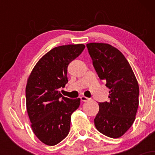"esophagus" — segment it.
Returning <instances> with one entry per match:
<instances>
[{"mask_svg":"<svg viewBox=\"0 0 155 155\" xmlns=\"http://www.w3.org/2000/svg\"><path fill=\"white\" fill-rule=\"evenodd\" d=\"M80 98H81V101H83V102H87V101L90 100V98H88V97H85V96H84V95L81 96V97H80Z\"/></svg>","mask_w":155,"mask_h":155,"instance_id":"obj_1","label":"esophagus"}]
</instances>
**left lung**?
Segmentation results:
<instances>
[{
    "label": "left lung",
    "mask_w": 155,
    "mask_h": 155,
    "mask_svg": "<svg viewBox=\"0 0 155 155\" xmlns=\"http://www.w3.org/2000/svg\"><path fill=\"white\" fill-rule=\"evenodd\" d=\"M87 47L99 78L110 89V101L98 104L95 125L105 136L120 138L136 119L139 95L138 81L128 61L117 48L104 43H90Z\"/></svg>",
    "instance_id": "obj_1"
}]
</instances>
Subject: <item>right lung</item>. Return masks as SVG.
<instances>
[{"label": "right lung", "mask_w": 155, "mask_h": 155, "mask_svg": "<svg viewBox=\"0 0 155 155\" xmlns=\"http://www.w3.org/2000/svg\"><path fill=\"white\" fill-rule=\"evenodd\" d=\"M84 48V44L53 48L38 60L28 79L26 107L32 130L47 145L58 144L70 130L71 117L79 108L80 98L63 97L59 90L68 81L69 63Z\"/></svg>", "instance_id": "obj_1"}]
</instances>
